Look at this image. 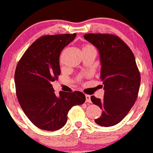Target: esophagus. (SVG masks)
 Listing matches in <instances>:
<instances>
[{
  "instance_id": "obj_1",
  "label": "esophagus",
  "mask_w": 153,
  "mask_h": 153,
  "mask_svg": "<svg viewBox=\"0 0 153 153\" xmlns=\"http://www.w3.org/2000/svg\"><path fill=\"white\" fill-rule=\"evenodd\" d=\"M86 102L87 103H91V99H90V96L89 95H86Z\"/></svg>"
}]
</instances>
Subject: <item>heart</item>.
I'll return each instance as SVG.
<instances>
[{"instance_id": "heart-1", "label": "heart", "mask_w": 153, "mask_h": 153, "mask_svg": "<svg viewBox=\"0 0 153 153\" xmlns=\"http://www.w3.org/2000/svg\"><path fill=\"white\" fill-rule=\"evenodd\" d=\"M84 49H95V48H94L93 46L91 45V44H86L84 46V47H83V50H84Z\"/></svg>"}]
</instances>
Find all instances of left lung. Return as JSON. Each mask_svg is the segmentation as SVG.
<instances>
[{
  "label": "left lung",
  "mask_w": 153,
  "mask_h": 153,
  "mask_svg": "<svg viewBox=\"0 0 153 153\" xmlns=\"http://www.w3.org/2000/svg\"><path fill=\"white\" fill-rule=\"evenodd\" d=\"M84 37L99 51L105 90L102 100L91 96L92 102L102 109L95 122L114 126L124 119L138 98L141 75L135 56L124 41L113 34L89 33Z\"/></svg>",
  "instance_id": "1"
}]
</instances>
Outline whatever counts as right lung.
<instances>
[{
  "mask_svg": "<svg viewBox=\"0 0 153 153\" xmlns=\"http://www.w3.org/2000/svg\"><path fill=\"white\" fill-rule=\"evenodd\" d=\"M76 33L44 35L37 39L17 64L15 83L18 102L31 122L39 129L55 131L67 121L69 109L86 101L83 92L55 94L52 83L61 74V52Z\"/></svg>",
  "mask_w": 153,
  "mask_h": 153,
  "instance_id": "obj_1",
  "label": "right lung"
}]
</instances>
